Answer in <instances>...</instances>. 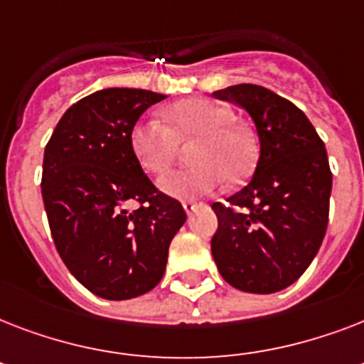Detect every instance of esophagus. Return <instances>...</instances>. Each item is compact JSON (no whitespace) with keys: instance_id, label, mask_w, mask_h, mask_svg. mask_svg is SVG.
I'll list each match as a JSON object with an SVG mask.
<instances>
[{"instance_id":"34e87169","label":"esophagus","mask_w":364,"mask_h":364,"mask_svg":"<svg viewBox=\"0 0 364 364\" xmlns=\"http://www.w3.org/2000/svg\"><path fill=\"white\" fill-rule=\"evenodd\" d=\"M196 208H198V205L193 204V202H183V210L187 211V215H193L194 211H196Z\"/></svg>"}]
</instances>
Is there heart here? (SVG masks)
I'll return each instance as SVG.
<instances>
[{"instance_id": "1", "label": "heart", "mask_w": 364, "mask_h": 364, "mask_svg": "<svg viewBox=\"0 0 364 364\" xmlns=\"http://www.w3.org/2000/svg\"><path fill=\"white\" fill-rule=\"evenodd\" d=\"M168 126L147 119L132 126L130 147L143 170L162 173L176 154V137H198L187 170L160 177L159 187L179 200L200 198L225 183H240L251 173L257 151L251 137L234 126L232 111L211 100L191 98L171 105Z\"/></svg>"}]
</instances>
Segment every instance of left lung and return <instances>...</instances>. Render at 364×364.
Listing matches in <instances>:
<instances>
[{
  "label": "left lung",
  "instance_id": "1",
  "mask_svg": "<svg viewBox=\"0 0 364 364\" xmlns=\"http://www.w3.org/2000/svg\"><path fill=\"white\" fill-rule=\"evenodd\" d=\"M247 111L259 136L251 181L211 205L217 232L211 255L225 282L245 293L270 294L293 285L325 238L333 173L308 117L259 85L213 92Z\"/></svg>",
  "mask_w": 364,
  "mask_h": 364
}]
</instances>
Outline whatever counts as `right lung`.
<instances>
[{
    "mask_svg": "<svg viewBox=\"0 0 364 364\" xmlns=\"http://www.w3.org/2000/svg\"><path fill=\"white\" fill-rule=\"evenodd\" d=\"M164 98L141 88L98 90L65 111L45 147L41 194L54 245L100 299H136L156 287L187 221L130 147L132 126ZM134 203L142 208L130 210Z\"/></svg>",
    "mask_w": 364,
    "mask_h": 364,
    "instance_id": "1",
    "label": "right lung"
}]
</instances>
